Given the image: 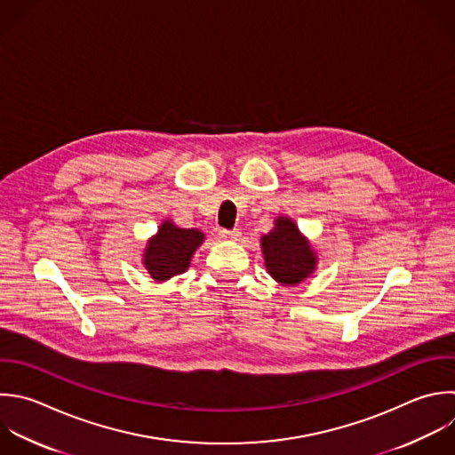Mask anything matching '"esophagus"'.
Segmentation results:
<instances>
[{
  "label": "esophagus",
  "instance_id": "1",
  "mask_svg": "<svg viewBox=\"0 0 455 455\" xmlns=\"http://www.w3.org/2000/svg\"><path fill=\"white\" fill-rule=\"evenodd\" d=\"M219 236H220L222 240H238L240 231H238V229H233V231H229V229H220V231H219Z\"/></svg>",
  "mask_w": 455,
  "mask_h": 455
}]
</instances>
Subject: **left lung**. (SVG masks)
Returning <instances> with one entry per match:
<instances>
[{
  "label": "left lung",
  "instance_id": "obj_1",
  "mask_svg": "<svg viewBox=\"0 0 455 455\" xmlns=\"http://www.w3.org/2000/svg\"><path fill=\"white\" fill-rule=\"evenodd\" d=\"M259 243L265 268L281 286H297L316 270L318 252L286 215L275 217L274 228L261 236Z\"/></svg>",
  "mask_w": 455,
  "mask_h": 455
}]
</instances>
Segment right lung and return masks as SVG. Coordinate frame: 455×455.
<instances>
[{
    "instance_id": "add662e5",
    "label": "right lung",
    "mask_w": 455,
    "mask_h": 455,
    "mask_svg": "<svg viewBox=\"0 0 455 455\" xmlns=\"http://www.w3.org/2000/svg\"><path fill=\"white\" fill-rule=\"evenodd\" d=\"M204 242V233L196 228H178L171 219L162 220L144 251L142 265L156 281H169L188 270L196 251Z\"/></svg>"
}]
</instances>
